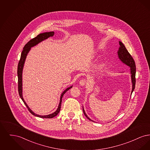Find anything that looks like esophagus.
Returning a JSON list of instances; mask_svg holds the SVG:
<instances>
[{
  "label": "esophagus",
  "instance_id": "obj_1",
  "mask_svg": "<svg viewBox=\"0 0 150 150\" xmlns=\"http://www.w3.org/2000/svg\"><path fill=\"white\" fill-rule=\"evenodd\" d=\"M86 84V79H82L80 80V82H79V84L80 86H84Z\"/></svg>",
  "mask_w": 150,
  "mask_h": 150
}]
</instances>
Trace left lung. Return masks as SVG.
Instances as JSON below:
<instances>
[{"label":"left lung","instance_id":"obj_1","mask_svg":"<svg viewBox=\"0 0 150 150\" xmlns=\"http://www.w3.org/2000/svg\"><path fill=\"white\" fill-rule=\"evenodd\" d=\"M119 44H120V47L119 48V50L117 52L119 58H120V59L123 63L128 65L130 67V73L132 75H131L132 81V84H133V88H132V93L135 88V85H136V68L135 61H134L133 58L130 55V54L129 53L128 51L126 49L125 45L121 43V42H119ZM83 110L84 114L85 115L86 117H87V119H88L91 121H92L86 115L83 108Z\"/></svg>","mask_w":150,"mask_h":150}]
</instances>
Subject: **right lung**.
<instances>
[{
    "label": "right lung",
    "instance_id": "right-lung-1",
    "mask_svg": "<svg viewBox=\"0 0 150 150\" xmlns=\"http://www.w3.org/2000/svg\"><path fill=\"white\" fill-rule=\"evenodd\" d=\"M54 34V33L53 31H51V32H47V33H42L40 34L39 35L36 36L34 38L31 39L29 42L26 44V45L24 46L23 47V50H22L21 53V58L20 59L19 61L18 64V67H17V75H18V93L20 95V98H21L22 101L23 102V103H25V105H26V106L28 108V110L30 111V112L31 114L37 116V117H39L41 118H49L51 119L54 117V116H57V114L59 113V112L61 110V102H62V97L64 96V93H66L68 90H69L72 86H70L68 88H67L63 93H62L61 96V98H60V102H59V104L58 107L57 108V110L53 114H52L48 115H45V116H40L39 115H36L31 110L30 108L28 107V105L26 104V103L25 102V100L22 97V69H23V64L25 63V61L26 59V56L29 52V50H30L31 47L36 45V44H38V43L41 42L42 41H43L44 40L48 38L50 36H53Z\"/></svg>",
    "mask_w": 150,
    "mask_h": 150
}]
</instances>
